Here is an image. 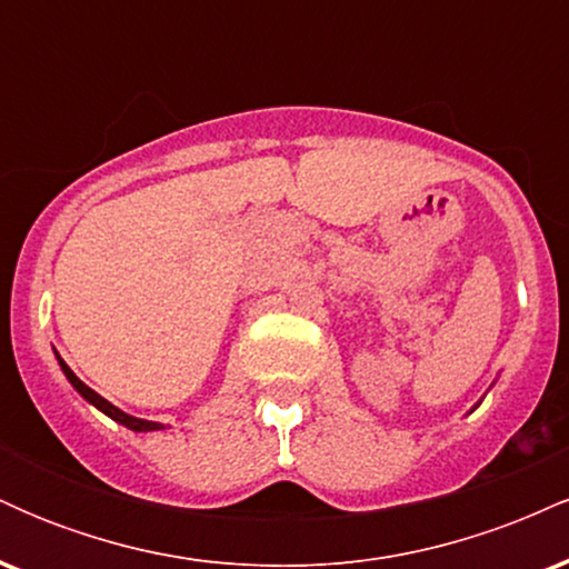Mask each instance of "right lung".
Instances as JSON below:
<instances>
[{
    "instance_id": "add662e5",
    "label": "right lung",
    "mask_w": 569,
    "mask_h": 569,
    "mask_svg": "<svg viewBox=\"0 0 569 569\" xmlns=\"http://www.w3.org/2000/svg\"><path fill=\"white\" fill-rule=\"evenodd\" d=\"M58 358V363H61V369H63V375H67V380L71 382V388L77 390V393H80L84 401L88 403H93L96 409H101L103 415L107 417H112L114 422H120V426H126V428H130V430H136V433H147V430H160L162 426L160 422H152V420H139V417H133V415H126V411L122 409H117L114 403H109L107 398L103 396H98L93 388H88V385H84L80 377L74 375V371H71L69 367H67V361H63L61 356H56Z\"/></svg>"
}]
</instances>
